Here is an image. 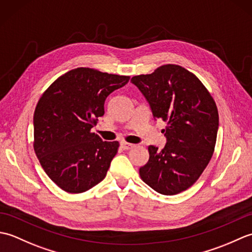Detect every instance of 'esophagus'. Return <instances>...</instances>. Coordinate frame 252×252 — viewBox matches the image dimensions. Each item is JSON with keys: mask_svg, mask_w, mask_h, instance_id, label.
<instances>
[{"mask_svg": "<svg viewBox=\"0 0 252 252\" xmlns=\"http://www.w3.org/2000/svg\"><path fill=\"white\" fill-rule=\"evenodd\" d=\"M120 145H121V147L125 149V151H129V149H132L133 147H134L135 145L134 144H130V143H126V142H125V141H122L121 143H120Z\"/></svg>", "mask_w": 252, "mask_h": 252, "instance_id": "obj_1", "label": "esophagus"}]
</instances>
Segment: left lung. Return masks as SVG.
<instances>
[{"instance_id":"obj_1","label":"left lung","mask_w":252,"mask_h":252,"mask_svg":"<svg viewBox=\"0 0 252 252\" xmlns=\"http://www.w3.org/2000/svg\"><path fill=\"white\" fill-rule=\"evenodd\" d=\"M148 100L153 115L167 123L161 151L148 146L140 176L154 190L176 195L200 178L215 152L219 112L215 99L194 73L167 63L131 79Z\"/></svg>"}]
</instances>
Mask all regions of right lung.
Masks as SVG:
<instances>
[{
    "label": "right lung",
    "mask_w": 252,
    "mask_h": 252,
    "mask_svg": "<svg viewBox=\"0 0 252 252\" xmlns=\"http://www.w3.org/2000/svg\"><path fill=\"white\" fill-rule=\"evenodd\" d=\"M129 80V76L79 67L58 77L37 101L34 153L63 190L80 194L105 179L119 142L101 141L91 130L104 115L107 96Z\"/></svg>",
    "instance_id": "1"
}]
</instances>
